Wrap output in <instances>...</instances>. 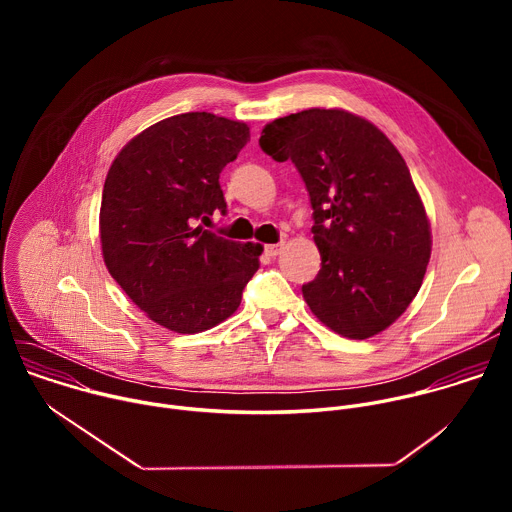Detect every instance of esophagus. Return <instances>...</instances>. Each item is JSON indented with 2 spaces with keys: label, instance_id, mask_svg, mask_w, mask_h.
Masks as SVG:
<instances>
[{
  "label": "esophagus",
  "instance_id": "34e87169",
  "mask_svg": "<svg viewBox=\"0 0 512 512\" xmlns=\"http://www.w3.org/2000/svg\"><path fill=\"white\" fill-rule=\"evenodd\" d=\"M281 247H283V243H273V245H265V247H263V253H265L267 257H275V255H279Z\"/></svg>",
  "mask_w": 512,
  "mask_h": 512
}]
</instances>
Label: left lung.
I'll use <instances>...</instances> for the list:
<instances>
[{
	"label": "left lung",
	"mask_w": 512,
	"mask_h": 512,
	"mask_svg": "<svg viewBox=\"0 0 512 512\" xmlns=\"http://www.w3.org/2000/svg\"><path fill=\"white\" fill-rule=\"evenodd\" d=\"M259 145L275 162L291 160L310 194L322 267L302 294L314 316L352 340L391 326L431 255L425 208L395 145L342 109L279 117Z\"/></svg>",
	"instance_id": "8db88e82"
}]
</instances>
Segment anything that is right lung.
<instances>
[{
	"label": "right lung",
	"instance_id": "right-lung-1",
	"mask_svg": "<svg viewBox=\"0 0 512 512\" xmlns=\"http://www.w3.org/2000/svg\"><path fill=\"white\" fill-rule=\"evenodd\" d=\"M249 137L241 121L174 115L135 135L105 178V265L131 302L172 332L196 334L227 320L259 269L261 245L202 227L227 212L218 178Z\"/></svg>",
	"mask_w": 512,
	"mask_h": 512
}]
</instances>
